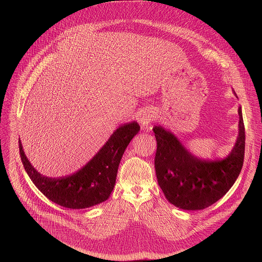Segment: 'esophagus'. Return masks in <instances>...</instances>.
Wrapping results in <instances>:
<instances>
[{
	"label": "esophagus",
	"instance_id": "1",
	"mask_svg": "<svg viewBox=\"0 0 262 262\" xmlns=\"http://www.w3.org/2000/svg\"><path fill=\"white\" fill-rule=\"evenodd\" d=\"M155 120L154 118V115L153 113L150 112V111H146V112H143L140 115V118H139V122L141 124V128L142 129H147L149 127L150 124Z\"/></svg>",
	"mask_w": 262,
	"mask_h": 262
}]
</instances>
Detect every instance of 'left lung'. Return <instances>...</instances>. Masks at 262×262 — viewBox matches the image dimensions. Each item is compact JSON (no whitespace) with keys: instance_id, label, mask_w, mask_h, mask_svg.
Masks as SVG:
<instances>
[{"instance_id":"1","label":"left lung","mask_w":262,"mask_h":262,"mask_svg":"<svg viewBox=\"0 0 262 262\" xmlns=\"http://www.w3.org/2000/svg\"><path fill=\"white\" fill-rule=\"evenodd\" d=\"M238 115V136L231 152L223 159L200 158L170 130L160 125L153 127L157 142L154 159L157 182L170 204L187 211L203 210L224 196L234 185L242 169L245 150L241 107Z\"/></svg>"}]
</instances>
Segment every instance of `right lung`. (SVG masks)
Listing matches in <instances>:
<instances>
[{
    "instance_id": "add662e5",
    "label": "right lung",
    "mask_w": 262,
    "mask_h": 262,
    "mask_svg": "<svg viewBox=\"0 0 262 262\" xmlns=\"http://www.w3.org/2000/svg\"><path fill=\"white\" fill-rule=\"evenodd\" d=\"M139 130L136 121L120 126L85 165L63 178L52 179L38 172L25 155L19 139L20 156L27 174L48 200L69 209H86L109 199L124 151Z\"/></svg>"
}]
</instances>
